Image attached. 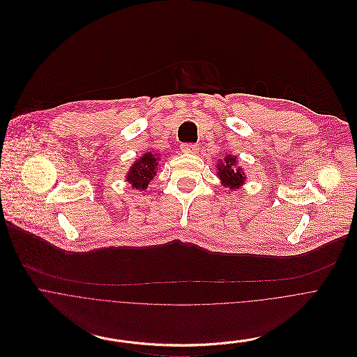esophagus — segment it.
Here are the masks:
<instances>
[{"label": "esophagus", "instance_id": "34e87169", "mask_svg": "<svg viewBox=\"0 0 357 357\" xmlns=\"http://www.w3.org/2000/svg\"><path fill=\"white\" fill-rule=\"evenodd\" d=\"M181 152L183 153H197L198 152V146L197 145H192V144H184L181 145Z\"/></svg>", "mask_w": 357, "mask_h": 357}]
</instances>
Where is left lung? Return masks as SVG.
<instances>
[{
    "label": "left lung",
    "instance_id": "8db88e82",
    "mask_svg": "<svg viewBox=\"0 0 357 357\" xmlns=\"http://www.w3.org/2000/svg\"><path fill=\"white\" fill-rule=\"evenodd\" d=\"M238 159L239 158L235 155L225 153L224 158L215 165L217 176L221 180V184L232 191H236L246 183L245 170L238 165Z\"/></svg>",
    "mask_w": 357,
    "mask_h": 357
}]
</instances>
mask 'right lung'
I'll return each mask as SVG.
<instances>
[{
    "label": "right lung",
    "mask_w": 357,
    "mask_h": 357,
    "mask_svg": "<svg viewBox=\"0 0 357 357\" xmlns=\"http://www.w3.org/2000/svg\"><path fill=\"white\" fill-rule=\"evenodd\" d=\"M159 155L153 152H145L140 158H137L132 166L129 167L125 178L128 184L133 190L145 191L148 190V185L153 180V177L158 174L159 169Z\"/></svg>",
    "instance_id": "add662e5"
}]
</instances>
